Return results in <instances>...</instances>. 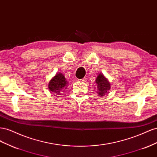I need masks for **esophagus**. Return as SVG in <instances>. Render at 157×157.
Here are the masks:
<instances>
[{
  "mask_svg": "<svg viewBox=\"0 0 157 157\" xmlns=\"http://www.w3.org/2000/svg\"><path fill=\"white\" fill-rule=\"evenodd\" d=\"M80 80L82 82H86V81H87V78H83L82 79H80Z\"/></svg>",
  "mask_w": 157,
  "mask_h": 157,
  "instance_id": "34e87169",
  "label": "esophagus"
}]
</instances>
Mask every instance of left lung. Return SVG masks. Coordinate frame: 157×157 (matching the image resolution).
Returning <instances> with one entry per match:
<instances>
[{
	"instance_id": "8db88e82",
	"label": "left lung",
	"mask_w": 157,
	"mask_h": 157,
	"mask_svg": "<svg viewBox=\"0 0 157 157\" xmlns=\"http://www.w3.org/2000/svg\"><path fill=\"white\" fill-rule=\"evenodd\" d=\"M96 84H98V93L99 96H105V94L108 90H110L111 85L108 80L104 77L103 74L99 75L96 79Z\"/></svg>"
}]
</instances>
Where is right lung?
Returning a JSON list of instances; mask_svg holds the SVG:
<instances>
[{
  "label": "right lung",
  "mask_w": 157,
  "mask_h": 157,
  "mask_svg": "<svg viewBox=\"0 0 157 157\" xmlns=\"http://www.w3.org/2000/svg\"><path fill=\"white\" fill-rule=\"evenodd\" d=\"M68 86V82L66 81L62 73L56 74L54 78H52L49 82L48 88L51 92H53L56 96H59L61 92L65 90Z\"/></svg>",
  "instance_id": "right-lung-1"
}]
</instances>
